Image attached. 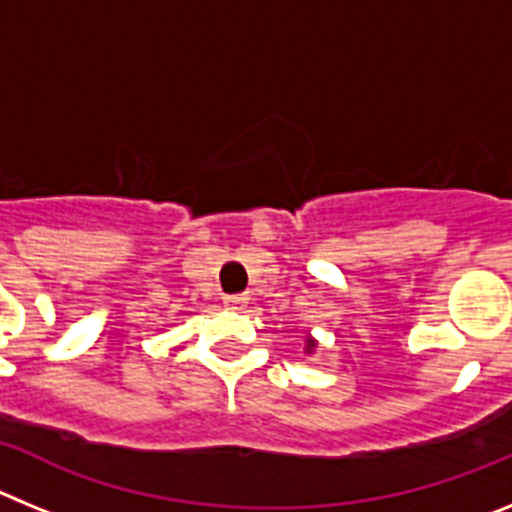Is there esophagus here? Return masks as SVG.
<instances>
[{
    "mask_svg": "<svg viewBox=\"0 0 512 512\" xmlns=\"http://www.w3.org/2000/svg\"><path fill=\"white\" fill-rule=\"evenodd\" d=\"M248 305V297L246 295H230L225 297V307L228 310H243V307Z\"/></svg>",
    "mask_w": 512,
    "mask_h": 512,
    "instance_id": "obj_1",
    "label": "esophagus"
}]
</instances>
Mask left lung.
<instances>
[{
  "label": "left lung",
  "instance_id": "left-lung-1",
  "mask_svg": "<svg viewBox=\"0 0 512 512\" xmlns=\"http://www.w3.org/2000/svg\"><path fill=\"white\" fill-rule=\"evenodd\" d=\"M312 348H315V341H310V338H307V351H312Z\"/></svg>",
  "mask_w": 512,
  "mask_h": 512
}]
</instances>
